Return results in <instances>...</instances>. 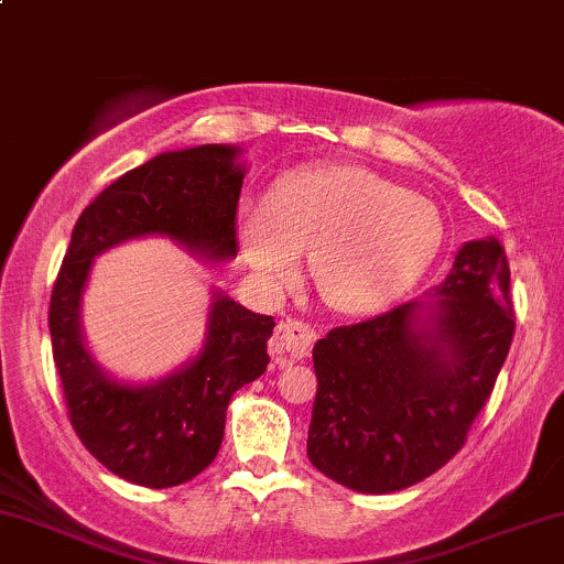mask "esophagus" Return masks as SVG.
I'll return each mask as SVG.
<instances>
[{
    "label": "esophagus",
    "instance_id": "34e87169",
    "mask_svg": "<svg viewBox=\"0 0 564 564\" xmlns=\"http://www.w3.org/2000/svg\"><path fill=\"white\" fill-rule=\"evenodd\" d=\"M316 343V329L303 322H282L276 326L274 337H271V352L276 356V364H293L311 352V347Z\"/></svg>",
    "mask_w": 564,
    "mask_h": 564
}]
</instances>
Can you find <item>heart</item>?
<instances>
[{"label":"heart","mask_w":564,"mask_h":564,"mask_svg":"<svg viewBox=\"0 0 564 564\" xmlns=\"http://www.w3.org/2000/svg\"><path fill=\"white\" fill-rule=\"evenodd\" d=\"M242 253L269 288H284L311 253V274L326 305L371 314L426 274L444 240L440 208L419 193L358 164L288 175L269 204L240 219Z\"/></svg>","instance_id":"1"}]
</instances>
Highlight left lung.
I'll list each match as a JSON object with an SVG mask.
<instances>
[{
  "instance_id": "1",
  "label": "left lung",
  "mask_w": 564,
  "mask_h": 564,
  "mask_svg": "<svg viewBox=\"0 0 564 564\" xmlns=\"http://www.w3.org/2000/svg\"><path fill=\"white\" fill-rule=\"evenodd\" d=\"M512 335L502 242H465L440 288L314 345L308 460L360 495L436 474L489 400Z\"/></svg>"
}]
</instances>
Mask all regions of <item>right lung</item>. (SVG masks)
I'll return each mask as SVG.
<instances>
[{"label":"right lung","mask_w":564,"mask_h":564,"mask_svg":"<svg viewBox=\"0 0 564 564\" xmlns=\"http://www.w3.org/2000/svg\"><path fill=\"white\" fill-rule=\"evenodd\" d=\"M227 143L164 151L124 172L75 221L48 305V335L69 423L104 468L145 489H170L212 465L232 394L267 371L274 318L214 290L204 345L170 377L115 379L83 337V293L96 256L166 238L206 263L238 256L235 214L246 162Z\"/></svg>","instance_id":"add662e5"}]
</instances>
